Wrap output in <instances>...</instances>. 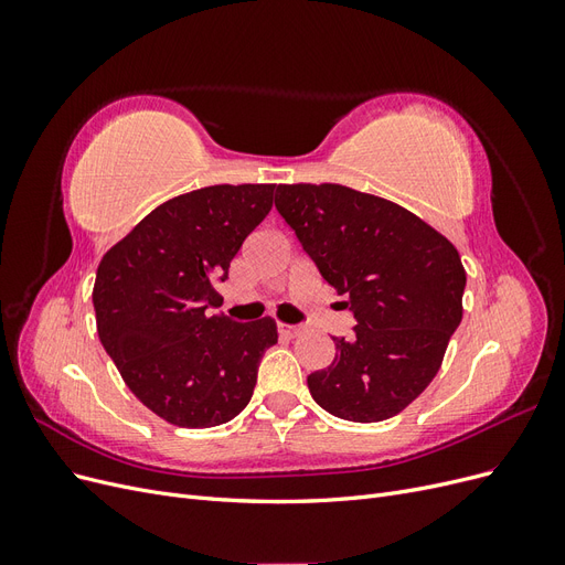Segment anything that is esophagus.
<instances>
[{
  "mask_svg": "<svg viewBox=\"0 0 565 565\" xmlns=\"http://www.w3.org/2000/svg\"><path fill=\"white\" fill-rule=\"evenodd\" d=\"M301 324H285V322H280L278 324V332H280V337H285V339H295L297 334H301Z\"/></svg>",
  "mask_w": 565,
  "mask_h": 565,
  "instance_id": "obj_1",
  "label": "esophagus"
}]
</instances>
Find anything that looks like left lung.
Returning a JSON list of instances; mask_svg holds the SVG:
<instances>
[{
	"instance_id": "obj_1",
	"label": "left lung",
	"mask_w": 565,
	"mask_h": 565,
	"mask_svg": "<svg viewBox=\"0 0 565 565\" xmlns=\"http://www.w3.org/2000/svg\"><path fill=\"white\" fill-rule=\"evenodd\" d=\"M276 210L355 318L351 339L332 337V365L306 380L313 401L349 422L398 415L431 384L461 322L457 249L401 204L339 183L278 185Z\"/></svg>"
}]
</instances>
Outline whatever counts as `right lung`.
<instances>
[{"mask_svg": "<svg viewBox=\"0 0 565 565\" xmlns=\"http://www.w3.org/2000/svg\"><path fill=\"white\" fill-rule=\"evenodd\" d=\"M270 183L207 185L162 202L96 270L98 339L148 409L185 429L241 415L276 322L212 316L216 285L273 207Z\"/></svg>", "mask_w": 565, "mask_h": 565, "instance_id": "right-lung-1", "label": "right lung"}]
</instances>
